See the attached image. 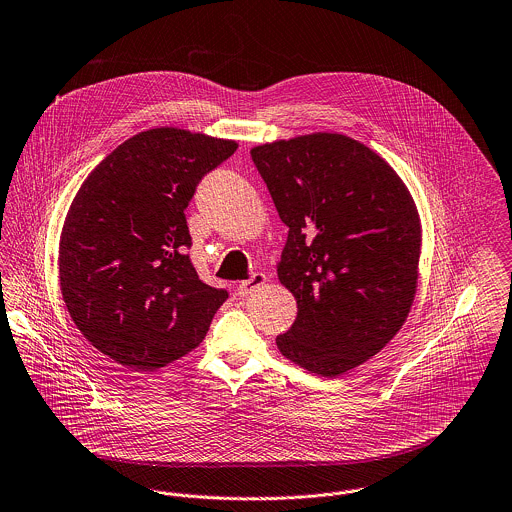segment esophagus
I'll return each mask as SVG.
<instances>
[{"label": "esophagus", "instance_id": "esophagus-1", "mask_svg": "<svg viewBox=\"0 0 512 512\" xmlns=\"http://www.w3.org/2000/svg\"><path fill=\"white\" fill-rule=\"evenodd\" d=\"M265 281H267V277H265L263 273H253V275H251V279L241 281V283L237 285V293H239L241 297H247V295H251L255 289L263 287V285H265Z\"/></svg>", "mask_w": 512, "mask_h": 512}]
</instances>
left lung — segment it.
Wrapping results in <instances>:
<instances>
[{"instance_id":"8db88e82","label":"left lung","mask_w":512,"mask_h":512,"mask_svg":"<svg viewBox=\"0 0 512 512\" xmlns=\"http://www.w3.org/2000/svg\"><path fill=\"white\" fill-rule=\"evenodd\" d=\"M251 157L289 227L277 277L297 319L277 347L315 375H343L411 313L423 245L415 199L379 153L343 133L261 143Z\"/></svg>"}]
</instances>
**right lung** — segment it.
Segmentation results:
<instances>
[{
    "instance_id": "1",
    "label": "right lung",
    "mask_w": 512,
    "mask_h": 512,
    "mask_svg": "<svg viewBox=\"0 0 512 512\" xmlns=\"http://www.w3.org/2000/svg\"><path fill=\"white\" fill-rule=\"evenodd\" d=\"M233 139L181 127L141 131L81 183L59 237V289L81 335L131 371H157L205 339L227 291L185 249V207Z\"/></svg>"
}]
</instances>
